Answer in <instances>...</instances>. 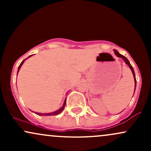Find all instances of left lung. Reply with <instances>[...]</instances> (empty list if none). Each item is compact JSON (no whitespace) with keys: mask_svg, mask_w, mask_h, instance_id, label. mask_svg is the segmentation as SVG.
Masks as SVG:
<instances>
[{"mask_svg":"<svg viewBox=\"0 0 151 151\" xmlns=\"http://www.w3.org/2000/svg\"><path fill=\"white\" fill-rule=\"evenodd\" d=\"M114 52H115L116 55L117 57H119V58H121L123 59V60H124V61H125V62H126V65H129V67H130V69H131V70L132 71V73H133V77H134V81H135V88H134V92H135V90H136V75H135V72H134V70H133V67H132V66H131V64H130L129 61V60H128V59L126 58L125 56H124V55H121V54L119 53V52L117 51V50H114Z\"/></svg>","mask_w":151,"mask_h":151,"instance_id":"obj_1","label":"left lung"}]
</instances>
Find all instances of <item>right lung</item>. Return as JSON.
<instances>
[{
	"instance_id": "add662e5",
	"label": "right lung",
	"mask_w": 151,
	"mask_h": 151,
	"mask_svg": "<svg viewBox=\"0 0 151 151\" xmlns=\"http://www.w3.org/2000/svg\"><path fill=\"white\" fill-rule=\"evenodd\" d=\"M31 56H32V55H30V56H29L28 58H30V57H31ZM25 60H26V59H25ZM25 60H24L23 61H22V62H21V63H20V66H19V67H18V73L19 70H20V67H21L22 65V64H23V62H24V61H25ZM65 104H66V99L65 100V102H64V104H63V106H62L61 108H60V109H58V111H56L52 112V113H45V114L37 113V112H35V113H36V114H37V115H40V116H56V115H58V114H60V113H61V112L62 111H63V109H65Z\"/></svg>"
}]
</instances>
